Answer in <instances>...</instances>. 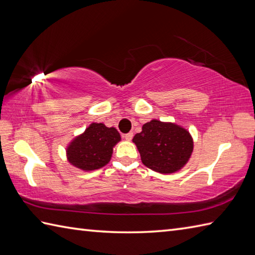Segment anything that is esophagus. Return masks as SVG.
<instances>
[{
    "label": "esophagus",
    "instance_id": "34e87169",
    "mask_svg": "<svg viewBox=\"0 0 255 255\" xmlns=\"http://www.w3.org/2000/svg\"><path fill=\"white\" fill-rule=\"evenodd\" d=\"M132 136H133V132H128V133H125L123 137H124L125 139H126V140H128V141H129V140H131V139H132Z\"/></svg>",
    "mask_w": 255,
    "mask_h": 255
}]
</instances>
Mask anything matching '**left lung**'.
Returning <instances> with one entry per match:
<instances>
[{"mask_svg":"<svg viewBox=\"0 0 255 255\" xmlns=\"http://www.w3.org/2000/svg\"><path fill=\"white\" fill-rule=\"evenodd\" d=\"M142 163L155 172L170 174L187 163L193 152L191 134L178 125L156 119L144 124L133 137Z\"/></svg>","mask_w":255,"mask_h":255,"instance_id":"8db88e82","label":"left lung"}]
</instances>
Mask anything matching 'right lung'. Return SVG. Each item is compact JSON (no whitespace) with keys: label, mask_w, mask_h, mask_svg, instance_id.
Here are the masks:
<instances>
[{"label":"right lung","mask_w":255,"mask_h":255,"mask_svg":"<svg viewBox=\"0 0 255 255\" xmlns=\"http://www.w3.org/2000/svg\"><path fill=\"white\" fill-rule=\"evenodd\" d=\"M118 141H121V134L116 128L93 123L68 145V161L83 171L101 169L110 162L114 145Z\"/></svg>","instance_id":"obj_1"}]
</instances>
